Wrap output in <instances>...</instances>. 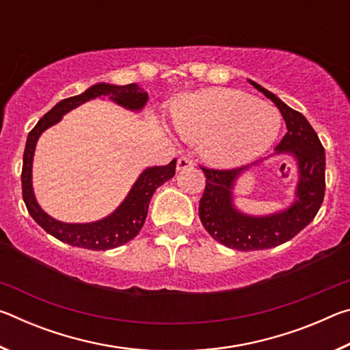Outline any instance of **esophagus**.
Listing matches in <instances>:
<instances>
[{"label": "esophagus", "instance_id": "esophagus-1", "mask_svg": "<svg viewBox=\"0 0 350 350\" xmlns=\"http://www.w3.org/2000/svg\"><path fill=\"white\" fill-rule=\"evenodd\" d=\"M191 167H194L193 159L182 156V157L179 159V161H177V170H179V171H182V170H187V168H191Z\"/></svg>", "mask_w": 350, "mask_h": 350}]
</instances>
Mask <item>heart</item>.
<instances>
[{
  "label": "heart",
  "mask_w": 350,
  "mask_h": 350,
  "mask_svg": "<svg viewBox=\"0 0 350 350\" xmlns=\"http://www.w3.org/2000/svg\"><path fill=\"white\" fill-rule=\"evenodd\" d=\"M173 123L183 139L202 144L206 161L216 167H238L273 145L281 116L245 92L213 88L179 100Z\"/></svg>",
  "instance_id": "b5f03b06"
}]
</instances>
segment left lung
<instances>
[{"mask_svg": "<svg viewBox=\"0 0 350 350\" xmlns=\"http://www.w3.org/2000/svg\"><path fill=\"white\" fill-rule=\"evenodd\" d=\"M273 102L286 120L287 133L276 146V154H292L298 163L299 180L296 199L287 210L269 216H248L234 208L233 187L248 167L215 170L200 167L206 177L199 202L204 228L217 242L239 252L264 250L295 238L317 216L325 191V154L315 129L301 112L288 108L275 94L250 80Z\"/></svg>", "mask_w": 350, "mask_h": 350, "instance_id": "1", "label": "left lung"}]
</instances>
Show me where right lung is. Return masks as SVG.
<instances>
[{"mask_svg":"<svg viewBox=\"0 0 350 350\" xmlns=\"http://www.w3.org/2000/svg\"><path fill=\"white\" fill-rule=\"evenodd\" d=\"M100 96H109V98L114 100L116 103L133 111H139L144 108L148 100V94L142 91L135 83H131V85L126 86H114L106 85V83H98V85L91 86L90 90H86L80 96H74L58 102L54 108L40 118L37 125L33 126L32 131L27 135L25 156H23L21 185L23 200H25L27 206L29 215L32 216L33 221L44 232L52 234L58 241L66 242L69 245L103 252L126 244L128 241H131L139 234L145 224L148 205H150L154 191L176 174V159L168 165H165V167L146 168L139 176V179L135 180L131 191H129L122 205L114 213H111L108 217L102 219V221L91 224H66L46 215L37 204V199H35L32 189V161L37 140L44 129L55 125L57 122H60V118L66 112L88 102V100H92Z\"/></svg>","mask_w":350,"mask_h":350,"instance_id":"1","label":"right lung"}]
</instances>
